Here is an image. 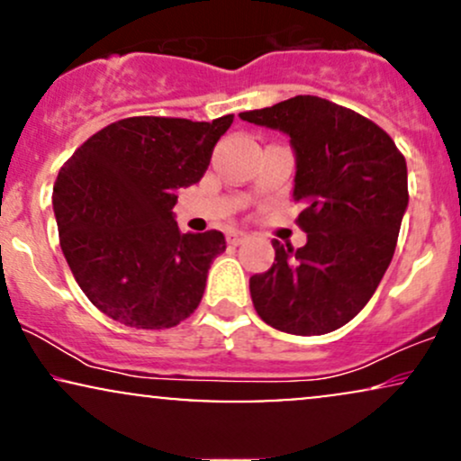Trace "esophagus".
<instances>
[{
	"mask_svg": "<svg viewBox=\"0 0 461 461\" xmlns=\"http://www.w3.org/2000/svg\"><path fill=\"white\" fill-rule=\"evenodd\" d=\"M247 238L249 236L245 234V231H230V234H227V242H230L231 247H238V245H242Z\"/></svg>",
	"mask_w": 461,
	"mask_h": 461,
	"instance_id": "esophagus-1",
	"label": "esophagus"
}]
</instances>
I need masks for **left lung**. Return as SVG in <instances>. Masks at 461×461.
Wrapping results in <instances>:
<instances>
[{"mask_svg": "<svg viewBox=\"0 0 461 461\" xmlns=\"http://www.w3.org/2000/svg\"><path fill=\"white\" fill-rule=\"evenodd\" d=\"M242 121L282 130L297 153L293 199L305 247L273 240L275 262L249 279L264 322L294 336L347 325L382 282L407 208V167L377 123L356 110L297 95Z\"/></svg>", "mask_w": 461, "mask_h": 461, "instance_id": "obj_1", "label": "left lung"}]
</instances>
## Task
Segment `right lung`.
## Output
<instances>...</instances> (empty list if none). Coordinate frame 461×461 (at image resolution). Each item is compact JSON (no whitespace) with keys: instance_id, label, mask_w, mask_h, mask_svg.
<instances>
[{"instance_id":"right-lung-1","label":"right lung","mask_w":461,"mask_h":461,"mask_svg":"<svg viewBox=\"0 0 461 461\" xmlns=\"http://www.w3.org/2000/svg\"><path fill=\"white\" fill-rule=\"evenodd\" d=\"M234 114L212 123L130 116L62 164L54 212L68 268L95 308L136 330H168L201 303L225 236L182 234L177 188L197 184Z\"/></svg>"}]
</instances>
